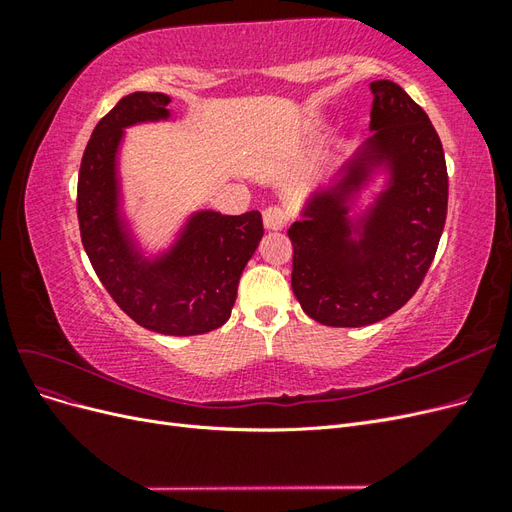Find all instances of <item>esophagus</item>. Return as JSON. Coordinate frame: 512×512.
I'll return each mask as SVG.
<instances>
[{"mask_svg": "<svg viewBox=\"0 0 512 512\" xmlns=\"http://www.w3.org/2000/svg\"><path fill=\"white\" fill-rule=\"evenodd\" d=\"M267 230H282L288 224V213L282 207H269L262 213Z\"/></svg>", "mask_w": 512, "mask_h": 512, "instance_id": "esophagus-1", "label": "esophagus"}]
</instances>
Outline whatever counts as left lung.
Masks as SVG:
<instances>
[{"label":"left lung","mask_w":512,"mask_h":512,"mask_svg":"<svg viewBox=\"0 0 512 512\" xmlns=\"http://www.w3.org/2000/svg\"><path fill=\"white\" fill-rule=\"evenodd\" d=\"M367 141L292 222V292L327 327H367L421 286L446 222L448 175L427 113L393 81L371 83Z\"/></svg>","instance_id":"obj_1"}]
</instances>
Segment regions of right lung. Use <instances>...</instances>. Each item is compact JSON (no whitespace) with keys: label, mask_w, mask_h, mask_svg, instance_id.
<instances>
[{"label":"right lung","mask_w":512,"mask_h":512,"mask_svg":"<svg viewBox=\"0 0 512 512\" xmlns=\"http://www.w3.org/2000/svg\"><path fill=\"white\" fill-rule=\"evenodd\" d=\"M160 91H134L98 121L79 173V226L104 288L136 324L162 335H200L222 327L239 277L262 239V215L194 209L162 245L143 241L126 207L121 149L126 130L177 121Z\"/></svg>","instance_id":"obj_1"}]
</instances>
